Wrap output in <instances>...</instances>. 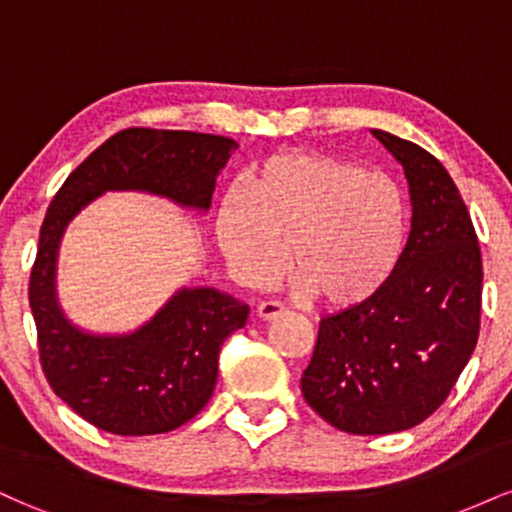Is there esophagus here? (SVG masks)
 <instances>
[{
  "instance_id": "34e87169",
  "label": "esophagus",
  "mask_w": 512,
  "mask_h": 512,
  "mask_svg": "<svg viewBox=\"0 0 512 512\" xmlns=\"http://www.w3.org/2000/svg\"><path fill=\"white\" fill-rule=\"evenodd\" d=\"M281 313H284V305L279 301H262L257 305V317H262V320H274Z\"/></svg>"
}]
</instances>
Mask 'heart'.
<instances>
[{"instance_id":"1","label":"heart","mask_w":512,"mask_h":512,"mask_svg":"<svg viewBox=\"0 0 512 512\" xmlns=\"http://www.w3.org/2000/svg\"><path fill=\"white\" fill-rule=\"evenodd\" d=\"M411 209L387 173L313 151L269 156L248 173V195L228 190L216 240L245 284L267 286L289 262L327 308L366 303L390 284L407 252Z\"/></svg>"}]
</instances>
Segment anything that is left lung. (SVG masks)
<instances>
[{"instance_id": "left-lung-1", "label": "left lung", "mask_w": 512, "mask_h": 512, "mask_svg": "<svg viewBox=\"0 0 512 512\" xmlns=\"http://www.w3.org/2000/svg\"><path fill=\"white\" fill-rule=\"evenodd\" d=\"M411 197L407 252L383 291L320 320L301 392L354 436L407 431L436 411L479 339L481 250L450 173L419 144L383 129Z\"/></svg>"}]
</instances>
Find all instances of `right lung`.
I'll list each match as a JSON object with an SVG mask.
<instances>
[{
    "mask_svg": "<svg viewBox=\"0 0 512 512\" xmlns=\"http://www.w3.org/2000/svg\"><path fill=\"white\" fill-rule=\"evenodd\" d=\"M238 144L178 129H122L64 180L40 228L28 301L40 363L55 395L115 436H154L197 416L219 378V351L250 308L211 286H182L154 317L125 334L74 325L57 298L64 231L105 192H146L209 211L216 178Z\"/></svg>",
    "mask_w": 512,
    "mask_h": 512,
    "instance_id": "add662e5",
    "label": "right lung"
}]
</instances>
